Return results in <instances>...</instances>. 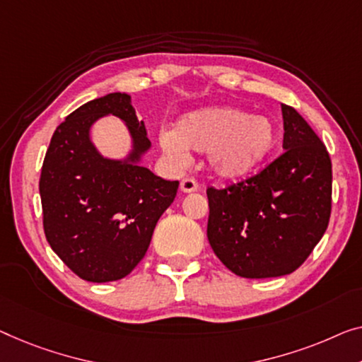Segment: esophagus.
<instances>
[{"mask_svg": "<svg viewBox=\"0 0 362 362\" xmlns=\"http://www.w3.org/2000/svg\"><path fill=\"white\" fill-rule=\"evenodd\" d=\"M198 188H199V185L197 183V180L190 179V177H185V179H183V180L180 182V190H182L183 193L197 192Z\"/></svg>", "mask_w": 362, "mask_h": 362, "instance_id": "34e87169", "label": "esophagus"}]
</instances>
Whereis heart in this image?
<instances>
[{
  "label": "heart",
  "instance_id": "1",
  "mask_svg": "<svg viewBox=\"0 0 362 362\" xmlns=\"http://www.w3.org/2000/svg\"><path fill=\"white\" fill-rule=\"evenodd\" d=\"M276 143L278 129L272 120L230 107L188 113L174 132L160 134V146L172 158L183 159L187 151L208 154L209 169L223 180L253 174Z\"/></svg>",
  "mask_w": 362,
  "mask_h": 362
}]
</instances>
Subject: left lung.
I'll use <instances>...</instances> for the list:
<instances>
[{"instance_id": "obj_1", "label": "left lung", "mask_w": 362, "mask_h": 362, "mask_svg": "<svg viewBox=\"0 0 362 362\" xmlns=\"http://www.w3.org/2000/svg\"><path fill=\"white\" fill-rule=\"evenodd\" d=\"M284 153L249 179L208 187V240L242 278L293 273L325 234L332 213V160L293 107L281 104Z\"/></svg>"}]
</instances>
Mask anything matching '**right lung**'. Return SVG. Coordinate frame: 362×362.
<instances>
[{"instance_id": "right-lung-1", "label": "right lung", "mask_w": 362, "mask_h": 362, "mask_svg": "<svg viewBox=\"0 0 362 362\" xmlns=\"http://www.w3.org/2000/svg\"><path fill=\"white\" fill-rule=\"evenodd\" d=\"M115 115L127 123L134 149L125 161L102 156L90 141L92 123ZM151 146L128 94L113 93L69 113L53 133L39 190L48 244L73 273L93 283L117 281L143 260L179 180L139 164Z\"/></svg>"}]
</instances>
